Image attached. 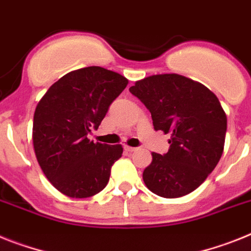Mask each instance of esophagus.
Listing matches in <instances>:
<instances>
[{"instance_id":"esophagus-1","label":"esophagus","mask_w":251,"mask_h":251,"mask_svg":"<svg viewBox=\"0 0 251 251\" xmlns=\"http://www.w3.org/2000/svg\"><path fill=\"white\" fill-rule=\"evenodd\" d=\"M124 148H125L126 151H136L135 147H129V145H125Z\"/></svg>"}]
</instances>
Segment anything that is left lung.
Instances as JSON below:
<instances>
[{"label":"left lung","instance_id":"obj_1","mask_svg":"<svg viewBox=\"0 0 251 251\" xmlns=\"http://www.w3.org/2000/svg\"><path fill=\"white\" fill-rule=\"evenodd\" d=\"M151 113L154 130L170 134L166 154L151 153L143 180L159 197L180 198L203 184L220 162L226 113L213 92L178 74H159L130 88Z\"/></svg>","mask_w":251,"mask_h":251}]
</instances>
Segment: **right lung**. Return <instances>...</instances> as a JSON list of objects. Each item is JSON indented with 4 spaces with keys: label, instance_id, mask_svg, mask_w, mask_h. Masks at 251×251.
<instances>
[{
    "label": "right lung",
    "instance_id": "1",
    "mask_svg": "<svg viewBox=\"0 0 251 251\" xmlns=\"http://www.w3.org/2000/svg\"><path fill=\"white\" fill-rule=\"evenodd\" d=\"M127 84L115 71L83 67L52 84L38 102L33 120L35 157L50 184L66 197H93L108 184L122 145L93 143L86 135L98 129Z\"/></svg>",
    "mask_w": 251,
    "mask_h": 251
}]
</instances>
